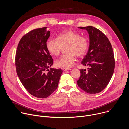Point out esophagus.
Segmentation results:
<instances>
[{
    "instance_id": "obj_1",
    "label": "esophagus",
    "mask_w": 129,
    "mask_h": 129,
    "mask_svg": "<svg viewBox=\"0 0 129 129\" xmlns=\"http://www.w3.org/2000/svg\"><path fill=\"white\" fill-rule=\"evenodd\" d=\"M63 70L65 71H67V70H71V69H70V68H63Z\"/></svg>"
}]
</instances>
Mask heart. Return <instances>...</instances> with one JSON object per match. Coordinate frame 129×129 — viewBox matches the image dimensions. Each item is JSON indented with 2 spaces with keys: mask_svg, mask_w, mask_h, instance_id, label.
<instances>
[{
  "mask_svg": "<svg viewBox=\"0 0 129 129\" xmlns=\"http://www.w3.org/2000/svg\"><path fill=\"white\" fill-rule=\"evenodd\" d=\"M57 40L49 38L46 46L48 52L52 56H58L62 47L66 46L65 52L67 54L63 55L55 62L57 67L69 68L73 66L76 61L75 55L78 57L84 56L89 47V41L87 37L81 36L74 31L68 30L59 33Z\"/></svg>",
  "mask_w": 129,
  "mask_h": 129,
  "instance_id": "b5f03b06",
  "label": "heart"
}]
</instances>
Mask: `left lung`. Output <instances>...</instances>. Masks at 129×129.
<instances>
[{
	"instance_id": "obj_1",
	"label": "left lung",
	"mask_w": 129,
	"mask_h": 129,
	"mask_svg": "<svg viewBox=\"0 0 129 129\" xmlns=\"http://www.w3.org/2000/svg\"><path fill=\"white\" fill-rule=\"evenodd\" d=\"M86 30L90 37V46L81 64L88 66V70L80 69L78 86L89 94L103 91L110 81L114 70L115 60L113 49L107 36L92 26L79 27Z\"/></svg>"
}]
</instances>
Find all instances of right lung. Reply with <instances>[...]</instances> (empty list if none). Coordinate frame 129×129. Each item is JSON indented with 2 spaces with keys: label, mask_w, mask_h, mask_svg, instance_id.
<instances>
[{
  "label": "right lung",
  "mask_w": 129,
  "mask_h": 129,
  "mask_svg": "<svg viewBox=\"0 0 129 129\" xmlns=\"http://www.w3.org/2000/svg\"><path fill=\"white\" fill-rule=\"evenodd\" d=\"M48 27L34 29L24 35L18 45L15 64L18 76L26 90L40 98L50 96L58 88L63 70L49 68L53 59L46 44Z\"/></svg>",
  "instance_id": "obj_1"
}]
</instances>
